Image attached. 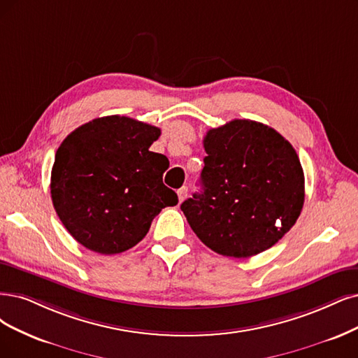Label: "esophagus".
<instances>
[{
  "label": "esophagus",
  "instance_id": "obj_1",
  "mask_svg": "<svg viewBox=\"0 0 358 358\" xmlns=\"http://www.w3.org/2000/svg\"><path fill=\"white\" fill-rule=\"evenodd\" d=\"M187 192H189L187 187H181V189L177 192V194H178V202H180V203H181L184 199H186Z\"/></svg>",
  "mask_w": 358,
  "mask_h": 358
}]
</instances>
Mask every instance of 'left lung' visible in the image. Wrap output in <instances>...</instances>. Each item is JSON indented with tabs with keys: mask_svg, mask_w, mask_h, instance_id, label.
<instances>
[{
	"mask_svg": "<svg viewBox=\"0 0 358 358\" xmlns=\"http://www.w3.org/2000/svg\"><path fill=\"white\" fill-rule=\"evenodd\" d=\"M202 192L181 203L196 236L214 252L249 258L294 227L303 206L299 157L275 129L249 119L203 138Z\"/></svg>",
	"mask_w": 358,
	"mask_h": 358,
	"instance_id": "obj_1",
	"label": "left lung"
}]
</instances>
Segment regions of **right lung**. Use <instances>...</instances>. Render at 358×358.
I'll return each instance as SVG.
<instances>
[{
    "instance_id": "add662e5",
    "label": "right lung",
    "mask_w": 358,
    "mask_h": 358,
    "mask_svg": "<svg viewBox=\"0 0 358 358\" xmlns=\"http://www.w3.org/2000/svg\"><path fill=\"white\" fill-rule=\"evenodd\" d=\"M157 127L128 116H103L63 140L51 169V201L73 239L97 254L136 246L165 206L178 203L162 176L166 156L149 148Z\"/></svg>"
}]
</instances>
